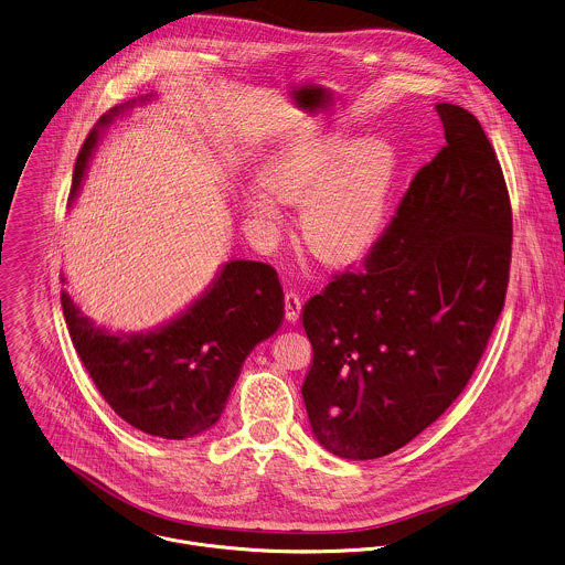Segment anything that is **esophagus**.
<instances>
[{
	"instance_id": "1",
	"label": "esophagus",
	"mask_w": 565,
	"mask_h": 565,
	"mask_svg": "<svg viewBox=\"0 0 565 565\" xmlns=\"http://www.w3.org/2000/svg\"><path fill=\"white\" fill-rule=\"evenodd\" d=\"M284 303H286V319L288 321H297L299 319V315H301V306H303V301H301V297L297 295V292H286V297H284Z\"/></svg>"
}]
</instances>
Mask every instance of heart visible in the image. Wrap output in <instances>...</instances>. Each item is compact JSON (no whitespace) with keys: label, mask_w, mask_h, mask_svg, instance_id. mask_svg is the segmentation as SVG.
<instances>
[{"label":"heart","mask_w":565,"mask_h":565,"mask_svg":"<svg viewBox=\"0 0 565 565\" xmlns=\"http://www.w3.org/2000/svg\"><path fill=\"white\" fill-rule=\"evenodd\" d=\"M395 181V154L380 139L349 143L342 135H321L295 143L264 170V188L279 203L301 210L303 244L323 262L360 257L380 235ZM264 192L246 199L250 216L277 225L279 210Z\"/></svg>","instance_id":"b5f03b06"}]
</instances>
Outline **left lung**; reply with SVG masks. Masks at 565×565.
I'll use <instances>...</instances> for the list:
<instances>
[{
  "instance_id": "1",
  "label": "left lung",
  "mask_w": 565,
  "mask_h": 565,
  "mask_svg": "<svg viewBox=\"0 0 565 565\" xmlns=\"http://www.w3.org/2000/svg\"><path fill=\"white\" fill-rule=\"evenodd\" d=\"M446 146L404 192L360 268L303 308L315 360L303 402L323 448H404L462 393L504 308L513 214L480 121L437 105Z\"/></svg>"
}]
</instances>
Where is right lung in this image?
I'll return each mask as SVG.
<instances>
[{"label":"right lung","mask_w":565,"mask_h":565,"mask_svg":"<svg viewBox=\"0 0 565 565\" xmlns=\"http://www.w3.org/2000/svg\"><path fill=\"white\" fill-rule=\"evenodd\" d=\"M117 114L119 109L103 115L87 135L70 199L81 188L100 128ZM61 306L74 349L115 415L146 435L177 441L221 419L242 362L284 321L277 270L248 259L225 264L214 286L190 310L146 337L96 328L67 292H61Z\"/></svg>","instance_id":"obj_1"}]
</instances>
